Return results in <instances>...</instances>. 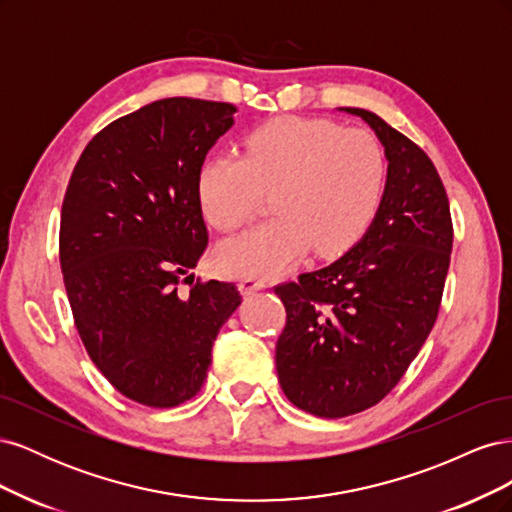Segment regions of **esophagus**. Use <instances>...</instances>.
I'll return each mask as SVG.
<instances>
[{"mask_svg":"<svg viewBox=\"0 0 512 512\" xmlns=\"http://www.w3.org/2000/svg\"><path fill=\"white\" fill-rule=\"evenodd\" d=\"M267 288V282L260 280V277H254V275H245L239 280V290L243 297H247V294H254L256 290H262Z\"/></svg>","mask_w":512,"mask_h":512,"instance_id":"1","label":"esophagus"}]
</instances>
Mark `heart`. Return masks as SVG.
I'll use <instances>...</instances> for the list:
<instances>
[{
	"label": "heart",
	"mask_w": 512,
	"mask_h": 512,
	"mask_svg": "<svg viewBox=\"0 0 512 512\" xmlns=\"http://www.w3.org/2000/svg\"><path fill=\"white\" fill-rule=\"evenodd\" d=\"M386 153L378 138L329 119L277 117L245 136L243 158L220 153L198 173L207 222L232 232L273 194V220L230 239L220 267L232 275H269L301 258L346 252L380 207Z\"/></svg>",
	"instance_id": "obj_1"
}]
</instances>
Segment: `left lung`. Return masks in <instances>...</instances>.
Masks as SVG:
<instances>
[{
	"label": "left lung",
	"instance_id": "8db88e82",
	"mask_svg": "<svg viewBox=\"0 0 512 512\" xmlns=\"http://www.w3.org/2000/svg\"><path fill=\"white\" fill-rule=\"evenodd\" d=\"M389 173L374 222L329 267L275 286L286 327L275 346L294 406L342 418L376 406L406 374L438 318L453 250L446 190L427 153L365 108Z\"/></svg>",
	"mask_w": 512,
	"mask_h": 512
}]
</instances>
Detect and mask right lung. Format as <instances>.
<instances>
[{
	"mask_svg": "<svg viewBox=\"0 0 512 512\" xmlns=\"http://www.w3.org/2000/svg\"><path fill=\"white\" fill-rule=\"evenodd\" d=\"M228 102L164 98L108 123L76 162L61 205L59 262L89 359L149 408L192 399L222 324L228 282L177 292L207 250L198 173L230 130Z\"/></svg>",
	"mask_w": 512,
	"mask_h": 512,
	"instance_id": "right-lung-1",
	"label": "right lung"
}]
</instances>
